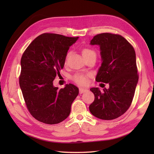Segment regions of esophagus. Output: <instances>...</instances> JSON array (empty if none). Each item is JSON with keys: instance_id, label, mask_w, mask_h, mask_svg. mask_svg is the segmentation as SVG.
Segmentation results:
<instances>
[{"instance_id": "obj_1", "label": "esophagus", "mask_w": 154, "mask_h": 154, "mask_svg": "<svg viewBox=\"0 0 154 154\" xmlns=\"http://www.w3.org/2000/svg\"><path fill=\"white\" fill-rule=\"evenodd\" d=\"M79 91H80V94H82V93H83V92H87L88 90L84 88H79Z\"/></svg>"}]
</instances>
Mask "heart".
I'll use <instances>...</instances> for the list:
<instances>
[{
    "label": "heart",
    "instance_id": "heart-1",
    "mask_svg": "<svg viewBox=\"0 0 154 154\" xmlns=\"http://www.w3.org/2000/svg\"><path fill=\"white\" fill-rule=\"evenodd\" d=\"M82 53L83 58L85 59L91 57V56L93 55H96V53L94 51H93L91 49L88 48H84L83 49L82 51ZM69 56V53H68L66 56V61ZM88 76L86 75V74H81V73H78L76 74L72 77V80L75 82L76 83H78V85H85L87 82H88Z\"/></svg>",
    "mask_w": 154,
    "mask_h": 154
}]
</instances>
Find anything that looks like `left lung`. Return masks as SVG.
I'll list each match as a JSON object with an SVG mask.
<instances>
[{
	"mask_svg": "<svg viewBox=\"0 0 154 154\" xmlns=\"http://www.w3.org/2000/svg\"><path fill=\"white\" fill-rule=\"evenodd\" d=\"M90 44L100 49L101 64L96 81L109 83V88H91L95 98L89 110L101 119L118 118L131 105L137 85L136 53L124 37L109 32L96 35Z\"/></svg>",
	"mask_w": 154,
	"mask_h": 154,
	"instance_id": "left-lung-1",
	"label": "left lung"
}]
</instances>
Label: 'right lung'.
<instances>
[{
	"label": "right lung",
	"mask_w": 154,
	"mask_h": 154,
	"mask_svg": "<svg viewBox=\"0 0 154 154\" xmlns=\"http://www.w3.org/2000/svg\"><path fill=\"white\" fill-rule=\"evenodd\" d=\"M79 37L44 33L32 42L23 54L19 83L27 109L36 119L57 124L71 113L79 93L71 83L59 89L53 81L63 69L67 51Z\"/></svg>",
	"instance_id": "add662e5"
}]
</instances>
